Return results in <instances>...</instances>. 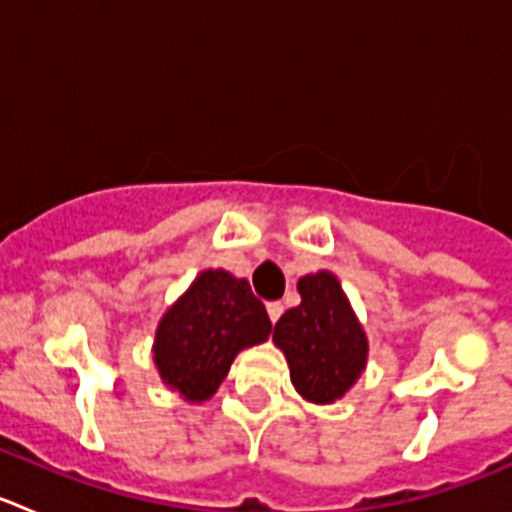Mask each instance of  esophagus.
<instances>
[{
	"instance_id": "1",
	"label": "esophagus",
	"mask_w": 512,
	"mask_h": 512,
	"mask_svg": "<svg viewBox=\"0 0 512 512\" xmlns=\"http://www.w3.org/2000/svg\"><path fill=\"white\" fill-rule=\"evenodd\" d=\"M266 312H269V320H271V323H277V320L282 318L284 305H282V302H269V305H266Z\"/></svg>"
}]
</instances>
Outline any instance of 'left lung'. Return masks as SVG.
I'll return each instance as SVG.
<instances>
[{
  "label": "left lung",
  "mask_w": 512,
  "mask_h": 512,
  "mask_svg": "<svg viewBox=\"0 0 512 512\" xmlns=\"http://www.w3.org/2000/svg\"><path fill=\"white\" fill-rule=\"evenodd\" d=\"M297 289L302 302L274 325V343L287 356L297 392L312 402H333L359 379L366 336L333 274L302 277Z\"/></svg>",
  "instance_id": "obj_1"
}]
</instances>
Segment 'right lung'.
I'll return each instance as SVG.
<instances>
[{"mask_svg": "<svg viewBox=\"0 0 512 512\" xmlns=\"http://www.w3.org/2000/svg\"><path fill=\"white\" fill-rule=\"evenodd\" d=\"M271 320L246 279L202 271L187 295L158 323V374L187 400H207L220 387L241 348L266 341Z\"/></svg>", "mask_w": 512, "mask_h": 512, "instance_id": "right-lung-1", "label": "right lung"}]
</instances>
